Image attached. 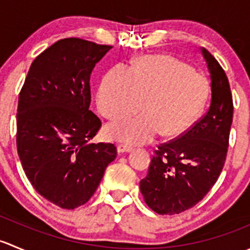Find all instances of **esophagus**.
<instances>
[{
  "instance_id": "esophagus-1",
  "label": "esophagus",
  "mask_w": 250,
  "mask_h": 250,
  "mask_svg": "<svg viewBox=\"0 0 250 250\" xmlns=\"http://www.w3.org/2000/svg\"><path fill=\"white\" fill-rule=\"evenodd\" d=\"M134 150V147L130 145H127V144H120L117 146V151L118 153H123V152H130V151Z\"/></svg>"
}]
</instances>
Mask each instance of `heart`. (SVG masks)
<instances>
[{
    "mask_svg": "<svg viewBox=\"0 0 250 250\" xmlns=\"http://www.w3.org/2000/svg\"><path fill=\"white\" fill-rule=\"evenodd\" d=\"M208 95V83L192 67L169 55L141 58L132 67L118 64L97 92L100 112L110 120L145 113L107 125V137L145 144L156 135L178 137L193 123ZM144 105H142V102Z\"/></svg>",
    "mask_w": 250,
    "mask_h": 250,
    "instance_id": "b5f03b06",
    "label": "heart"
}]
</instances>
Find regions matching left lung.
<instances>
[{
	"instance_id": "8db88e82",
	"label": "left lung",
	"mask_w": 250,
	"mask_h": 250,
	"mask_svg": "<svg viewBox=\"0 0 250 250\" xmlns=\"http://www.w3.org/2000/svg\"><path fill=\"white\" fill-rule=\"evenodd\" d=\"M210 72V106L178 138L161 144L147 175L140 181L146 204L161 215L192 208L218 180L228 155L233 102L228 76L218 60L202 48Z\"/></svg>"
}]
</instances>
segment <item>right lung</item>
<instances>
[{"mask_svg":"<svg viewBox=\"0 0 250 250\" xmlns=\"http://www.w3.org/2000/svg\"><path fill=\"white\" fill-rule=\"evenodd\" d=\"M112 46L69 37L37 55L19 93L17 150L35 190L62 209L94 195L117 156L113 144H92L102 121L89 110L90 74Z\"/></svg>","mask_w":250,"mask_h":250,"instance_id":"right-lung-1","label":"right lung"}]
</instances>
